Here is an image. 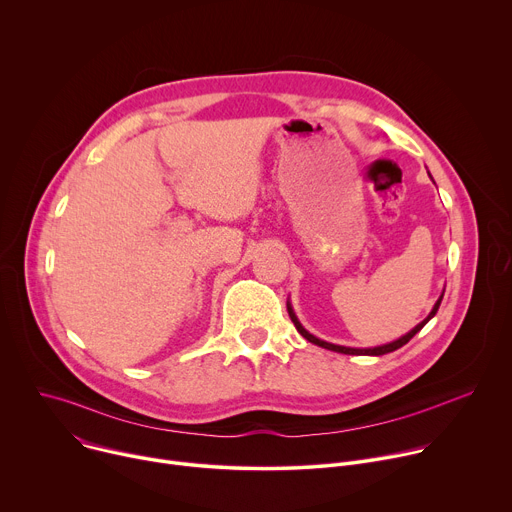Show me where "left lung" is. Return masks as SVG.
I'll use <instances>...</instances> for the list:
<instances>
[{
  "label": "left lung",
  "instance_id": "8db88e82",
  "mask_svg": "<svg viewBox=\"0 0 512 512\" xmlns=\"http://www.w3.org/2000/svg\"><path fill=\"white\" fill-rule=\"evenodd\" d=\"M444 298V296H442ZM442 298L435 302V306H433V310H431V314L421 322V324H417L411 332H407L405 336H401L399 340H395V342H391V344H383V346H377V348H348V346H338V344H330V342H324V340H320V338H316V336H312L302 324H300V320L296 318V314H294V310H291V306L287 304V312H289V318H291V322H294V326L298 328V332L306 338V340H310L312 344H318V346H322V348H328V350H334V352H342V354H369V356H381V354H387V352H393V350H397V348H401L403 344H407L433 316H435V312H437V308H440V304H442Z\"/></svg>",
  "mask_w": 512,
  "mask_h": 512
}]
</instances>
